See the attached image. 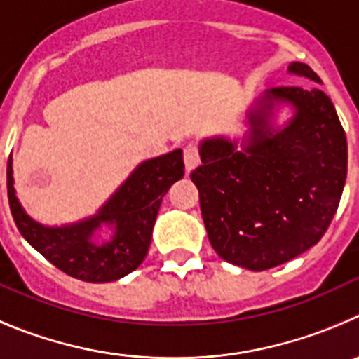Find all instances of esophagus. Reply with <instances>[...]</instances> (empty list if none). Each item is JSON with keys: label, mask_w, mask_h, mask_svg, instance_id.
Returning <instances> with one entry per match:
<instances>
[{"label": "esophagus", "mask_w": 359, "mask_h": 359, "mask_svg": "<svg viewBox=\"0 0 359 359\" xmlns=\"http://www.w3.org/2000/svg\"><path fill=\"white\" fill-rule=\"evenodd\" d=\"M184 164H186L187 173L191 172V170H195V168L200 164V154L196 144L189 143L186 148H184Z\"/></svg>", "instance_id": "1"}]
</instances>
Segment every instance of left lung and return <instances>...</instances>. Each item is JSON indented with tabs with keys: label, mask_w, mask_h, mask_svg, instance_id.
Wrapping results in <instances>:
<instances>
[{
	"label": "left lung",
	"mask_w": 359,
	"mask_h": 359,
	"mask_svg": "<svg viewBox=\"0 0 359 359\" xmlns=\"http://www.w3.org/2000/svg\"><path fill=\"white\" fill-rule=\"evenodd\" d=\"M288 73L322 83L292 62ZM316 83L272 87L248 112L238 141L200 143L202 164L191 172L209 241L222 259L254 272L279 266L320 241L337 212L347 179V137L337 109ZM292 119L273 127L275 107Z\"/></svg>",
	"instance_id": "1"
}]
</instances>
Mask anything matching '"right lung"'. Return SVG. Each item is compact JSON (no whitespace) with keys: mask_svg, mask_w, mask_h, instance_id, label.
I'll list each match as a JSON object with an SVG mask.
<instances>
[{"mask_svg":"<svg viewBox=\"0 0 359 359\" xmlns=\"http://www.w3.org/2000/svg\"><path fill=\"white\" fill-rule=\"evenodd\" d=\"M12 173L8 157L6 191L22 238L67 276L86 283H111L134 272L147 257L163 196L184 177V161L180 148L144 161L96 215L62 227H48L27 215L15 196ZM103 224L111 229V238L96 244L94 234Z\"/></svg>","mask_w":359,"mask_h":359,"instance_id":"1","label":"right lung"}]
</instances>
